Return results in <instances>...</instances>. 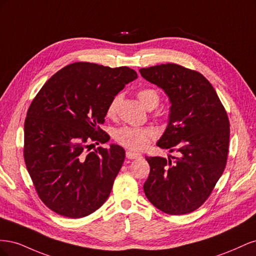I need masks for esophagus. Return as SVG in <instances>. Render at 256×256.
<instances>
[{"instance_id": "1", "label": "esophagus", "mask_w": 256, "mask_h": 256, "mask_svg": "<svg viewBox=\"0 0 256 256\" xmlns=\"http://www.w3.org/2000/svg\"><path fill=\"white\" fill-rule=\"evenodd\" d=\"M126 157L128 159H138V158L141 157V154L134 152V150H127L126 152Z\"/></svg>"}]
</instances>
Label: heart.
Returning a JSON list of instances; mask_svg holds the SVG:
<instances>
[{
	"label": "heart",
	"mask_w": 256,
	"mask_h": 256,
	"mask_svg": "<svg viewBox=\"0 0 256 256\" xmlns=\"http://www.w3.org/2000/svg\"><path fill=\"white\" fill-rule=\"evenodd\" d=\"M138 97L145 108L154 106L156 108L159 104V94L157 90L152 88H143L138 92ZM120 96H115L106 108L108 116H113L118 109V104ZM115 141L120 145L128 147L131 150H143L148 144L152 136V131L150 128H136L124 126L116 129L113 134Z\"/></svg>",
	"instance_id": "1"
}]
</instances>
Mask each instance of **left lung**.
<instances>
[{"mask_svg": "<svg viewBox=\"0 0 256 256\" xmlns=\"http://www.w3.org/2000/svg\"><path fill=\"white\" fill-rule=\"evenodd\" d=\"M145 80L168 97L166 131L160 148L178 157H145L150 176L146 198L161 212L184 214L194 212L210 196L226 166L230 120L214 88L205 76L177 64L141 68Z\"/></svg>", "mask_w": 256, "mask_h": 256, "instance_id": "left-lung-1", "label": "left lung"}]
</instances>
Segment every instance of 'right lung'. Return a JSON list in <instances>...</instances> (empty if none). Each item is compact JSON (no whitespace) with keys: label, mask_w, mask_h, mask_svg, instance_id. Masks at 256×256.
Returning a JSON list of instances; mask_svg holds the SVG:
<instances>
[{"label":"right lung","mask_w":256,"mask_h":256,"mask_svg":"<svg viewBox=\"0 0 256 256\" xmlns=\"http://www.w3.org/2000/svg\"><path fill=\"white\" fill-rule=\"evenodd\" d=\"M138 78L129 67L78 62L44 83L24 122L28 172L44 204L67 218H83L102 206L125 160V150L92 146L110 136L100 128L111 100Z\"/></svg>","instance_id":"right-lung-1"}]
</instances>
